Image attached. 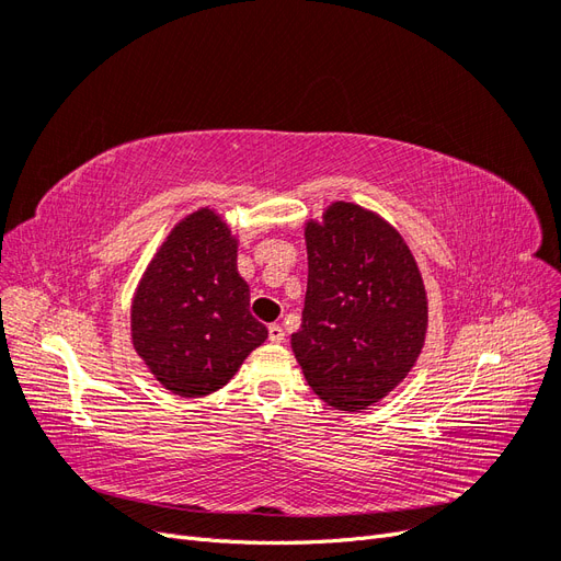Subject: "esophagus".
Instances as JSON below:
<instances>
[{
    "instance_id": "34e87169",
    "label": "esophagus",
    "mask_w": 561,
    "mask_h": 561,
    "mask_svg": "<svg viewBox=\"0 0 561 561\" xmlns=\"http://www.w3.org/2000/svg\"><path fill=\"white\" fill-rule=\"evenodd\" d=\"M285 339V332L280 325H268V342L271 344H280Z\"/></svg>"
}]
</instances>
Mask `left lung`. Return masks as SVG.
Instances as JSON below:
<instances>
[{
    "mask_svg": "<svg viewBox=\"0 0 561 561\" xmlns=\"http://www.w3.org/2000/svg\"><path fill=\"white\" fill-rule=\"evenodd\" d=\"M304 239L309 283L295 358L320 400L365 410L414 367L428 328L426 287L398 229L355 203H332Z\"/></svg>",
    "mask_w": 561,
    "mask_h": 561,
    "instance_id": "obj_1",
    "label": "left lung"
}]
</instances>
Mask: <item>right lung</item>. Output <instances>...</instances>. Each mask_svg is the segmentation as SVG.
Returning <instances> with one entry per match:
<instances>
[{"instance_id":"1","label":"right lung","mask_w":561,"mask_h":561,"mask_svg":"<svg viewBox=\"0 0 561 561\" xmlns=\"http://www.w3.org/2000/svg\"><path fill=\"white\" fill-rule=\"evenodd\" d=\"M236 248L225 219L201 208L168 233L135 290L133 348L180 398L215 393L268 336L248 311L250 287L236 268Z\"/></svg>"}]
</instances>
